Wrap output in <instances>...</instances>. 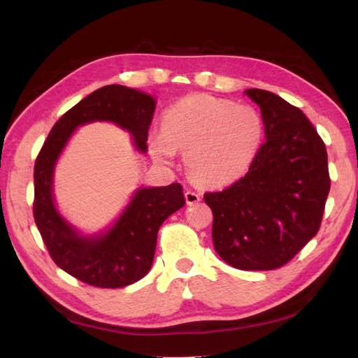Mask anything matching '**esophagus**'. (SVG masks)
Instances as JSON below:
<instances>
[{"instance_id":"obj_1","label":"esophagus","mask_w":358,"mask_h":358,"mask_svg":"<svg viewBox=\"0 0 358 358\" xmlns=\"http://www.w3.org/2000/svg\"><path fill=\"white\" fill-rule=\"evenodd\" d=\"M185 200H187L188 206H192V204H196L201 200V196L196 191H187L185 192Z\"/></svg>"}]
</instances>
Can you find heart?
Segmentation results:
<instances>
[{"instance_id": "b5f03b06", "label": "heart", "mask_w": 358, "mask_h": 358, "mask_svg": "<svg viewBox=\"0 0 358 358\" xmlns=\"http://www.w3.org/2000/svg\"><path fill=\"white\" fill-rule=\"evenodd\" d=\"M262 138L263 122L254 107L197 94L170 107L161 133H150L149 148L162 162H171L179 150L194 182L224 187L249 170Z\"/></svg>"}]
</instances>
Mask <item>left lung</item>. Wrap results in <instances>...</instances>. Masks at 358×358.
<instances>
[{
	"label": "left lung",
	"mask_w": 358,
	"mask_h": 358,
	"mask_svg": "<svg viewBox=\"0 0 358 358\" xmlns=\"http://www.w3.org/2000/svg\"><path fill=\"white\" fill-rule=\"evenodd\" d=\"M262 110L266 142L246 175L204 194L213 212L212 239L241 270L287 264L318 233L330 191L326 145L300 109L279 95L246 90Z\"/></svg>",
	"instance_id": "8db88e82"
}]
</instances>
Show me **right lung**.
I'll list each match as a JSON object with an SVG mask.
<instances>
[{
	"mask_svg": "<svg viewBox=\"0 0 358 358\" xmlns=\"http://www.w3.org/2000/svg\"><path fill=\"white\" fill-rule=\"evenodd\" d=\"M157 101L143 91L107 85L61 116L43 145L34 167V220L53 262L64 272L100 288H122L152 267L161 224L185 199L180 183L140 187L107 229L85 234L64 216L53 194L57 162L74 131L92 122H112L131 134L137 152L148 150V129Z\"/></svg>",
	"mask_w": 358,
	"mask_h": 358,
	"instance_id": "1",
	"label": "right lung"
}]
</instances>
